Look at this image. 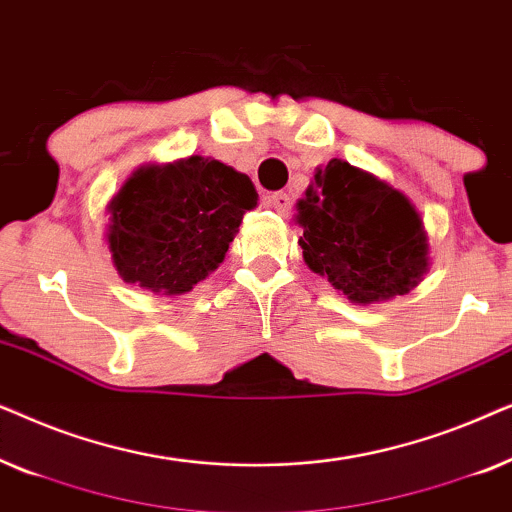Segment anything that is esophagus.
I'll use <instances>...</instances> for the list:
<instances>
[{
  "mask_svg": "<svg viewBox=\"0 0 512 512\" xmlns=\"http://www.w3.org/2000/svg\"><path fill=\"white\" fill-rule=\"evenodd\" d=\"M268 200H270V205L275 207L277 214H282V216H289L291 214L293 202H291V198L286 193H272Z\"/></svg>",
  "mask_w": 512,
  "mask_h": 512,
  "instance_id": "34e87169",
  "label": "esophagus"
}]
</instances>
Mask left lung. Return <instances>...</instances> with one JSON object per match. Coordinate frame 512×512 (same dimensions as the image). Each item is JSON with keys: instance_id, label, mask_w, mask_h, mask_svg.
Returning a JSON list of instances; mask_svg holds the SVG:
<instances>
[{"instance_id": "1", "label": "left lung", "mask_w": 512, "mask_h": 512, "mask_svg": "<svg viewBox=\"0 0 512 512\" xmlns=\"http://www.w3.org/2000/svg\"><path fill=\"white\" fill-rule=\"evenodd\" d=\"M303 258L352 303L403 296L429 268L424 223L396 188L333 158L298 202Z\"/></svg>"}]
</instances>
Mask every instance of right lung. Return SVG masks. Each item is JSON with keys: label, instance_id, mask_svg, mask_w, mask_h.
Here are the masks:
<instances>
[{"label": "right lung", "instance_id": "right-lung-1", "mask_svg": "<svg viewBox=\"0 0 512 512\" xmlns=\"http://www.w3.org/2000/svg\"><path fill=\"white\" fill-rule=\"evenodd\" d=\"M258 193L247 174L191 156L142 167L111 200L107 242L125 282L153 293L191 291L223 261Z\"/></svg>", "mask_w": 512, "mask_h": 512}]
</instances>
